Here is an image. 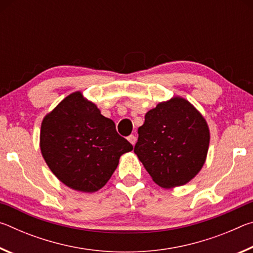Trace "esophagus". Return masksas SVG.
<instances>
[{"label":"esophagus","mask_w":253,"mask_h":253,"mask_svg":"<svg viewBox=\"0 0 253 253\" xmlns=\"http://www.w3.org/2000/svg\"><path fill=\"white\" fill-rule=\"evenodd\" d=\"M128 140H129V143L132 145V146H134V145H135L136 142H137V138H136V136L130 135L129 137H128Z\"/></svg>","instance_id":"obj_1"}]
</instances>
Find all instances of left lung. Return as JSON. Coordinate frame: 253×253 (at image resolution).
I'll use <instances>...</instances> for the list:
<instances>
[{
	"instance_id": "8db88e82",
	"label": "left lung",
	"mask_w": 253,
	"mask_h": 253,
	"mask_svg": "<svg viewBox=\"0 0 253 253\" xmlns=\"http://www.w3.org/2000/svg\"><path fill=\"white\" fill-rule=\"evenodd\" d=\"M210 144L208 123L190 101L173 97L147 111L134 152L157 185L172 188L194 178Z\"/></svg>"
}]
</instances>
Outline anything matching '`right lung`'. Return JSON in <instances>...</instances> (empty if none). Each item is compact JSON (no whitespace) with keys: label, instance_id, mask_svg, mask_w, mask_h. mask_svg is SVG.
I'll return each mask as SVG.
<instances>
[{"label":"right lung","instance_id":"add662e5","mask_svg":"<svg viewBox=\"0 0 253 253\" xmlns=\"http://www.w3.org/2000/svg\"><path fill=\"white\" fill-rule=\"evenodd\" d=\"M40 149L59 181L92 193L109 181L123 154L132 145L119 136L115 123L100 114L80 91L67 96L43 118Z\"/></svg>","mask_w":253,"mask_h":253}]
</instances>
